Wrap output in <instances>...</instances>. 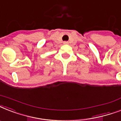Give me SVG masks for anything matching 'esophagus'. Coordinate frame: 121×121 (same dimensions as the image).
Masks as SVG:
<instances>
[{
  "mask_svg": "<svg viewBox=\"0 0 121 121\" xmlns=\"http://www.w3.org/2000/svg\"><path fill=\"white\" fill-rule=\"evenodd\" d=\"M68 41H63V44H68Z\"/></svg>",
  "mask_w": 121,
  "mask_h": 121,
  "instance_id": "esophagus-1",
  "label": "esophagus"
}]
</instances>
